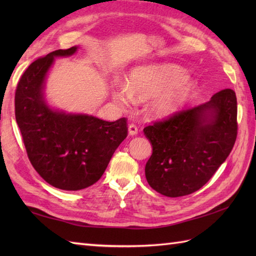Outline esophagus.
Instances as JSON below:
<instances>
[{"label":"esophagus","mask_w":256,"mask_h":256,"mask_svg":"<svg viewBox=\"0 0 256 256\" xmlns=\"http://www.w3.org/2000/svg\"><path fill=\"white\" fill-rule=\"evenodd\" d=\"M128 135H131V136H134V135H136L138 132V128L135 124H130L128 128Z\"/></svg>","instance_id":"1"}]
</instances>
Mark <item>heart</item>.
<instances>
[{
	"label": "heart",
	"instance_id": "1",
	"mask_svg": "<svg viewBox=\"0 0 256 256\" xmlns=\"http://www.w3.org/2000/svg\"><path fill=\"white\" fill-rule=\"evenodd\" d=\"M188 79L186 69L175 64H153L134 67L128 74L126 84L111 90L112 100L128 108L134 100L150 101L146 112L150 118H167L180 112L197 96L199 86Z\"/></svg>",
	"mask_w": 256,
	"mask_h": 256
}]
</instances>
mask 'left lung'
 <instances>
[{"mask_svg":"<svg viewBox=\"0 0 256 256\" xmlns=\"http://www.w3.org/2000/svg\"><path fill=\"white\" fill-rule=\"evenodd\" d=\"M236 92L224 89L204 104L146 126L153 148L145 166L150 186L175 198L208 182L236 143Z\"/></svg>","mask_w":256,"mask_h":256,"instance_id":"8db88e82","label":"left lung"}]
</instances>
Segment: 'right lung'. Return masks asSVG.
Returning a JSON list of instances; mask_svg holds the SVG:
<instances>
[{
    "label": "right lung",
    "mask_w": 256,
    "mask_h": 256,
    "mask_svg": "<svg viewBox=\"0 0 256 256\" xmlns=\"http://www.w3.org/2000/svg\"><path fill=\"white\" fill-rule=\"evenodd\" d=\"M78 48L37 59L22 76L15 92L16 122L32 167L52 186L74 192L99 180L128 135L126 118L108 122L48 103L46 79L55 59L72 56Z\"/></svg>",
    "instance_id": "1"
}]
</instances>
